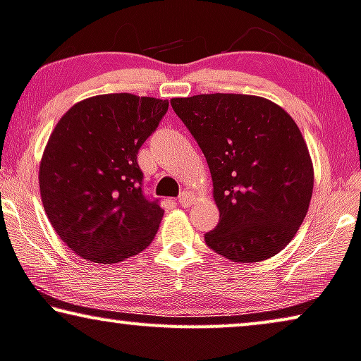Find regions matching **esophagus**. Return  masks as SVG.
Here are the masks:
<instances>
[{
  "mask_svg": "<svg viewBox=\"0 0 361 361\" xmlns=\"http://www.w3.org/2000/svg\"><path fill=\"white\" fill-rule=\"evenodd\" d=\"M195 201H196V197L188 191H183L180 197H178V202H180L181 207H190L191 204H195Z\"/></svg>",
  "mask_w": 361,
  "mask_h": 361,
  "instance_id": "34e87169",
  "label": "esophagus"
}]
</instances>
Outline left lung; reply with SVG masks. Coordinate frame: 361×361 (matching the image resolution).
<instances>
[{"label": "left lung", "instance_id": "1", "mask_svg": "<svg viewBox=\"0 0 361 361\" xmlns=\"http://www.w3.org/2000/svg\"><path fill=\"white\" fill-rule=\"evenodd\" d=\"M212 175L220 220L206 243L233 262H259L287 246L308 212L314 170L293 118L245 94L171 99Z\"/></svg>", "mask_w": 361, "mask_h": 361}]
</instances>
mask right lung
Masks as SVG:
<instances>
[{
  "label": "right lung",
  "mask_w": 361,
  "mask_h": 361,
  "mask_svg": "<svg viewBox=\"0 0 361 361\" xmlns=\"http://www.w3.org/2000/svg\"><path fill=\"white\" fill-rule=\"evenodd\" d=\"M166 110L154 97L95 95L51 131L39 169L43 209L82 259L113 264L152 243L164 209L144 196L137 152Z\"/></svg>",
  "instance_id": "1"
}]
</instances>
